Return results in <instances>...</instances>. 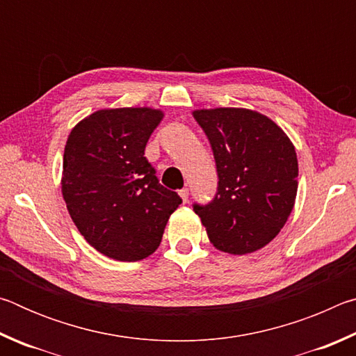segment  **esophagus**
<instances>
[{"mask_svg":"<svg viewBox=\"0 0 356 356\" xmlns=\"http://www.w3.org/2000/svg\"><path fill=\"white\" fill-rule=\"evenodd\" d=\"M179 196L182 197V201H184V202L188 201V188H182V190H179Z\"/></svg>","mask_w":356,"mask_h":356,"instance_id":"obj_1","label":"esophagus"}]
</instances>
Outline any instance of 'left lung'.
Returning <instances> with one entry per match:
<instances>
[{"label": "left lung", "instance_id": "obj_1", "mask_svg": "<svg viewBox=\"0 0 356 356\" xmlns=\"http://www.w3.org/2000/svg\"><path fill=\"white\" fill-rule=\"evenodd\" d=\"M193 116L207 135L218 171V191L195 204L210 243L248 254L278 236L295 206L298 160L278 124L246 108H202Z\"/></svg>", "mask_w": 356, "mask_h": 356}]
</instances>
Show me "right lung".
I'll return each mask as SVG.
<instances>
[{"instance_id": "1", "label": "right lung", "mask_w": 356, "mask_h": 356, "mask_svg": "<svg viewBox=\"0 0 356 356\" xmlns=\"http://www.w3.org/2000/svg\"><path fill=\"white\" fill-rule=\"evenodd\" d=\"M161 119L163 111L149 106L105 108L80 120L65 143L61 190L70 218L89 245L116 261L152 254L182 202L144 156Z\"/></svg>"}]
</instances>
